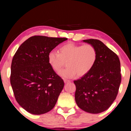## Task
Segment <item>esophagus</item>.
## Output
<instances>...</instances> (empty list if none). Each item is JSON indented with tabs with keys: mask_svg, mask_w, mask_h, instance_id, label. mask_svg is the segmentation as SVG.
<instances>
[{
	"mask_svg": "<svg viewBox=\"0 0 131 131\" xmlns=\"http://www.w3.org/2000/svg\"><path fill=\"white\" fill-rule=\"evenodd\" d=\"M64 83H68V82H70V81L69 80H67V79H64Z\"/></svg>",
	"mask_w": 131,
	"mask_h": 131,
	"instance_id": "obj_1",
	"label": "esophagus"
}]
</instances>
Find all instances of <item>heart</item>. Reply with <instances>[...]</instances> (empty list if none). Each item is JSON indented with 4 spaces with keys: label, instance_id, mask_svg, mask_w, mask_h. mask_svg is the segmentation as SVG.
Segmentation results:
<instances>
[{
    "label": "heart",
    "instance_id": "b5f03b06",
    "mask_svg": "<svg viewBox=\"0 0 131 131\" xmlns=\"http://www.w3.org/2000/svg\"><path fill=\"white\" fill-rule=\"evenodd\" d=\"M59 53L50 51L48 63L55 72L58 73L67 64V67L60 72L63 78L85 76L94 68L97 60V51L91 44L78 45L69 42L59 48Z\"/></svg>",
    "mask_w": 131,
    "mask_h": 131
}]
</instances>
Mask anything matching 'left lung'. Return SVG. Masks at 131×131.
I'll list each match as a JSON object with an SVG mask.
<instances>
[{
  "instance_id": "left-lung-1",
  "label": "left lung",
  "mask_w": 131,
  "mask_h": 131,
  "mask_svg": "<svg viewBox=\"0 0 131 131\" xmlns=\"http://www.w3.org/2000/svg\"><path fill=\"white\" fill-rule=\"evenodd\" d=\"M83 42L97 51L95 65L90 72L74 80L77 105L86 112L100 113L108 109L115 100L121 82V62L116 53L97 39Z\"/></svg>"
}]
</instances>
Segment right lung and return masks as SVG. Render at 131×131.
I'll return each mask as SVG.
<instances>
[{
	"mask_svg": "<svg viewBox=\"0 0 131 131\" xmlns=\"http://www.w3.org/2000/svg\"><path fill=\"white\" fill-rule=\"evenodd\" d=\"M66 40L34 36L23 42L14 55L10 84L16 101L30 113H46L55 105L64 82L48 63V55Z\"/></svg>",
	"mask_w": 131,
	"mask_h": 131,
	"instance_id": "obj_1",
	"label": "right lung"
}]
</instances>
